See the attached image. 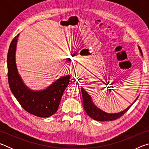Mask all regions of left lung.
<instances>
[{"label": "left lung", "mask_w": 149, "mask_h": 149, "mask_svg": "<svg viewBox=\"0 0 149 149\" xmlns=\"http://www.w3.org/2000/svg\"><path fill=\"white\" fill-rule=\"evenodd\" d=\"M139 49L140 50L141 54L143 55L142 50L141 48L139 47ZM81 91L82 97H83V102H84V107L85 112L89 116V117L93 118V120L97 121H100V122H104V121H112L117 120L118 118H120L121 116L125 114L127 111L130 109V108L132 107L136 100H137L138 97L135 99V100L131 104L129 107L126 108L125 110L122 111V112L118 113H114V114H109V113L105 112L102 110L99 109L97 106H95L94 103L93 102L91 97L88 94V93L85 91L84 88H81Z\"/></svg>", "instance_id": "obj_1"}]
</instances>
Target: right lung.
Returning a JSON list of instances; mask_svg holds the SVG:
<instances>
[{
	"instance_id": "obj_1",
	"label": "right lung",
	"mask_w": 149,
	"mask_h": 149,
	"mask_svg": "<svg viewBox=\"0 0 149 149\" xmlns=\"http://www.w3.org/2000/svg\"><path fill=\"white\" fill-rule=\"evenodd\" d=\"M17 34L10 45L7 65L8 79L12 94L24 109L36 116L47 118L56 112L64 91L70 84V75L59 78L54 84L42 91H32L26 86L17 72L16 54Z\"/></svg>"
}]
</instances>
